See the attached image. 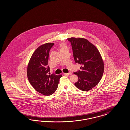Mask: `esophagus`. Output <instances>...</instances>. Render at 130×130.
Listing matches in <instances>:
<instances>
[{"label":"esophagus","mask_w":130,"mask_h":130,"mask_svg":"<svg viewBox=\"0 0 130 130\" xmlns=\"http://www.w3.org/2000/svg\"><path fill=\"white\" fill-rule=\"evenodd\" d=\"M65 75H70L72 74L71 72H69V73H64Z\"/></svg>","instance_id":"1"}]
</instances>
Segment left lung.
<instances>
[{
	"label": "left lung",
	"instance_id": "8db88e82",
	"mask_svg": "<svg viewBox=\"0 0 130 130\" xmlns=\"http://www.w3.org/2000/svg\"><path fill=\"white\" fill-rule=\"evenodd\" d=\"M71 43L76 63L82 66L80 71L74 73L78 80L74 85L80 90L88 91L96 86L102 78L104 63L97 48L84 38H68Z\"/></svg>",
	"mask_w": 130,
	"mask_h": 130
}]
</instances>
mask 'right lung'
Masks as SVG:
<instances>
[{"instance_id":"add662e5","label":"right lung","mask_w":130,"mask_h":130,"mask_svg":"<svg viewBox=\"0 0 130 130\" xmlns=\"http://www.w3.org/2000/svg\"><path fill=\"white\" fill-rule=\"evenodd\" d=\"M53 43L44 44L34 52L27 68L28 79L36 91L46 96L53 94L58 88L62 75H48L50 51Z\"/></svg>"}]
</instances>
